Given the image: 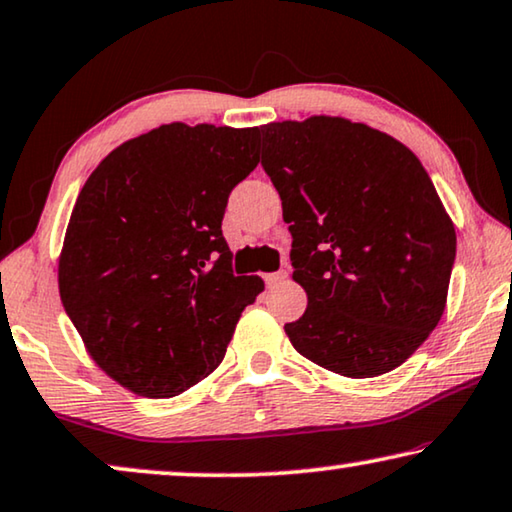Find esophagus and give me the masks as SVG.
Listing matches in <instances>:
<instances>
[{"label":"esophagus","mask_w":512,"mask_h":512,"mask_svg":"<svg viewBox=\"0 0 512 512\" xmlns=\"http://www.w3.org/2000/svg\"><path fill=\"white\" fill-rule=\"evenodd\" d=\"M284 279H286V270L265 274V284H268V286H277V284H281V281H284Z\"/></svg>","instance_id":"34e87169"}]
</instances>
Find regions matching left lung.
Returning a JSON list of instances; mask_svg holds the SVG:
<instances>
[{
  "instance_id": "left-lung-1",
  "label": "left lung",
  "mask_w": 512,
  "mask_h": 512,
  "mask_svg": "<svg viewBox=\"0 0 512 512\" xmlns=\"http://www.w3.org/2000/svg\"><path fill=\"white\" fill-rule=\"evenodd\" d=\"M261 133L307 291L305 314L284 325L295 351L351 379L399 367L441 321L457 251L427 170L399 140L344 117Z\"/></svg>"
}]
</instances>
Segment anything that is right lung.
<instances>
[{
	"mask_svg": "<svg viewBox=\"0 0 512 512\" xmlns=\"http://www.w3.org/2000/svg\"><path fill=\"white\" fill-rule=\"evenodd\" d=\"M258 129L164 124L87 177L59 256V295L110 379L173 397L224 360L263 279L235 277L228 196L258 164Z\"/></svg>",
	"mask_w": 512,
	"mask_h": 512,
	"instance_id": "obj_1",
	"label": "right lung"
}]
</instances>
